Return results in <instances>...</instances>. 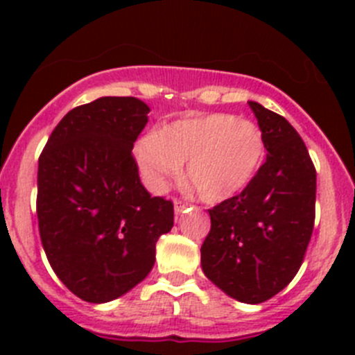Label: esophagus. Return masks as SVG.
Wrapping results in <instances>:
<instances>
[{"instance_id":"obj_1","label":"esophagus","mask_w":355,"mask_h":355,"mask_svg":"<svg viewBox=\"0 0 355 355\" xmlns=\"http://www.w3.org/2000/svg\"><path fill=\"white\" fill-rule=\"evenodd\" d=\"M188 206V202H184V200H180V199H175L174 200V211H175V215H180L181 211H183L184 208H187Z\"/></svg>"}]
</instances>
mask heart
Instances as JSON below:
<instances>
[{"label": "heart", "instance_id": "heart-1", "mask_svg": "<svg viewBox=\"0 0 355 355\" xmlns=\"http://www.w3.org/2000/svg\"><path fill=\"white\" fill-rule=\"evenodd\" d=\"M142 180L162 192L180 175L187 178L206 202L236 197L256 180L266 156L263 133L254 122L229 114H196L149 131L135 147Z\"/></svg>", "mask_w": 355, "mask_h": 355}]
</instances>
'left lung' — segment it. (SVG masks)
<instances>
[{"mask_svg":"<svg viewBox=\"0 0 355 355\" xmlns=\"http://www.w3.org/2000/svg\"><path fill=\"white\" fill-rule=\"evenodd\" d=\"M266 146L256 180L208 209L211 229L200 247L206 277L225 295L261 304L290 284L315 225L316 171L290 122L249 101Z\"/></svg>","mask_w":355,"mask_h":355,"instance_id":"8db88e82","label":"left lung"}]
</instances>
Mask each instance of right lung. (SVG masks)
Returning a JSON list of instances; mask_svg holds the SVG:
<instances>
[{"label": "right lung", "instance_id": "obj_1", "mask_svg": "<svg viewBox=\"0 0 355 355\" xmlns=\"http://www.w3.org/2000/svg\"><path fill=\"white\" fill-rule=\"evenodd\" d=\"M150 110L137 97H99L72 108L39 158L37 216L42 247L62 283L92 304L142 283L174 206L150 197L131 149Z\"/></svg>", "mask_w": 355, "mask_h": 355}]
</instances>
